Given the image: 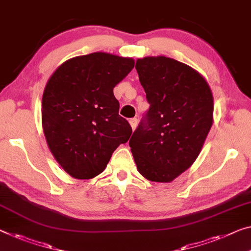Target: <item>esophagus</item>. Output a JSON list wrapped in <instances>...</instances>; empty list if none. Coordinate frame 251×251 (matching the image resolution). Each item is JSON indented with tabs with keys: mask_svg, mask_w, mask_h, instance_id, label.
Instances as JSON below:
<instances>
[{
	"mask_svg": "<svg viewBox=\"0 0 251 251\" xmlns=\"http://www.w3.org/2000/svg\"><path fill=\"white\" fill-rule=\"evenodd\" d=\"M129 122H130V126H131V128H132V130H134V129L137 128V125H138V119L137 118L130 119Z\"/></svg>",
	"mask_w": 251,
	"mask_h": 251,
	"instance_id": "esophagus-1",
	"label": "esophagus"
}]
</instances>
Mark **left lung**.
Instances as JSON below:
<instances>
[{
	"label": "left lung",
	"instance_id": "left-lung-1",
	"mask_svg": "<svg viewBox=\"0 0 251 251\" xmlns=\"http://www.w3.org/2000/svg\"><path fill=\"white\" fill-rule=\"evenodd\" d=\"M136 69L150 106L129 146L142 176L169 183L201 152L213 122V96L200 73L173 58L145 57Z\"/></svg>",
	"mask_w": 251,
	"mask_h": 251
}]
</instances>
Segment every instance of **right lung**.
I'll return each instance as SVG.
<instances>
[{
  "label": "right lung",
  "instance_id": "obj_1",
  "mask_svg": "<svg viewBox=\"0 0 251 251\" xmlns=\"http://www.w3.org/2000/svg\"><path fill=\"white\" fill-rule=\"evenodd\" d=\"M134 60L106 52L72 58L56 69L42 95L41 120L50 151L67 174L90 179L132 133L119 115L113 88Z\"/></svg>",
  "mask_w": 251,
  "mask_h": 251
}]
</instances>
